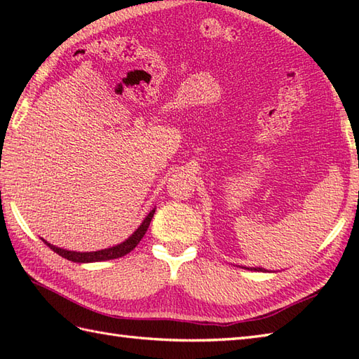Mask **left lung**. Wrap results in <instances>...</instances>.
I'll list each match as a JSON object with an SVG mask.
<instances>
[{"instance_id": "1", "label": "left lung", "mask_w": 359, "mask_h": 359, "mask_svg": "<svg viewBox=\"0 0 359 359\" xmlns=\"http://www.w3.org/2000/svg\"><path fill=\"white\" fill-rule=\"evenodd\" d=\"M243 269L251 270V271H266L265 269H261V266H259V269H257V266H253V269H248V266H243Z\"/></svg>"}]
</instances>
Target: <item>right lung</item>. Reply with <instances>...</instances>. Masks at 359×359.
Returning a JSON list of instances; mask_svg holds the SVG:
<instances>
[{
  "label": "right lung",
  "mask_w": 359,
  "mask_h": 359,
  "mask_svg": "<svg viewBox=\"0 0 359 359\" xmlns=\"http://www.w3.org/2000/svg\"><path fill=\"white\" fill-rule=\"evenodd\" d=\"M156 208H152L149 211V215L144 217L143 222L140 224V226L137 228V230L129 236V238L118 243L116 247H111V248H104V250H98V251H86V253H80V251H69V250H65V248H58L55 245H52L48 241L41 239L46 245H48L50 250L55 251L57 255H60L62 257L67 259V261H72V262H79V264H86V262H100V261H109V259H117L125 256L128 253H131V251L137 247V243L142 241V238L147 233L148 226L151 224V219L154 216Z\"/></svg>",
  "instance_id": "1"
}]
</instances>
